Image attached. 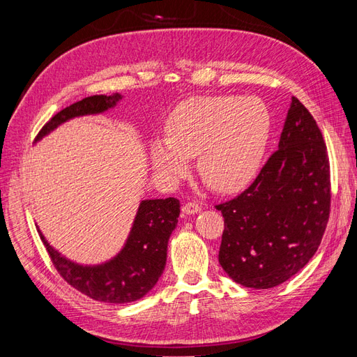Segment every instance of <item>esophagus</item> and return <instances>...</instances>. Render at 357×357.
I'll return each mask as SVG.
<instances>
[{"label":"esophagus","mask_w":357,"mask_h":357,"mask_svg":"<svg viewBox=\"0 0 357 357\" xmlns=\"http://www.w3.org/2000/svg\"><path fill=\"white\" fill-rule=\"evenodd\" d=\"M181 211L185 213V214H188V215L189 214H197V213L201 211V205L197 204V202H188V204L183 205Z\"/></svg>","instance_id":"esophagus-1"}]
</instances>
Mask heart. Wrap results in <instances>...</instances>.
Returning a JSON list of instances; mask_svg holds the SVG:
<instances>
[{
  "mask_svg": "<svg viewBox=\"0 0 357 357\" xmlns=\"http://www.w3.org/2000/svg\"><path fill=\"white\" fill-rule=\"evenodd\" d=\"M271 117L262 101L236 96H197L180 102L165 122L167 139L150 146L155 168L169 180L188 172L198 155L204 183L225 193L256 177L266 150Z\"/></svg>",
  "mask_w": 357,
  "mask_h": 357,
  "instance_id": "b5f03b06",
  "label": "heart"
}]
</instances>
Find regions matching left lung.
<instances>
[{
    "instance_id": "8db88e82",
    "label": "left lung",
    "mask_w": 357,
    "mask_h": 357,
    "mask_svg": "<svg viewBox=\"0 0 357 357\" xmlns=\"http://www.w3.org/2000/svg\"><path fill=\"white\" fill-rule=\"evenodd\" d=\"M225 229L219 262L234 282L271 289L314 256L331 213V168L325 139L291 96L278 149L238 197L215 205Z\"/></svg>"
}]
</instances>
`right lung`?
<instances>
[{"mask_svg":"<svg viewBox=\"0 0 357 357\" xmlns=\"http://www.w3.org/2000/svg\"><path fill=\"white\" fill-rule=\"evenodd\" d=\"M121 98L119 93L93 95L74 102L53 116L41 128L36 139L73 117L109 110ZM178 214L180 202L176 198L142 201L122 252L112 261L95 266H83L68 261L46 241L40 229L38 234L53 266L70 286L95 301L126 304L143 298L164 273L168 240L178 222Z\"/></svg>","mask_w":357,"mask_h":357,"instance_id":"obj_1","label":"right lung"}]
</instances>
